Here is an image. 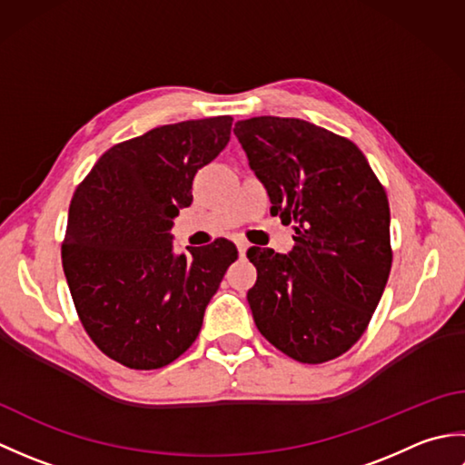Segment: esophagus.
<instances>
[{
	"label": "esophagus",
	"instance_id": "34e87169",
	"mask_svg": "<svg viewBox=\"0 0 465 465\" xmlns=\"http://www.w3.org/2000/svg\"><path fill=\"white\" fill-rule=\"evenodd\" d=\"M250 250V243L248 242H238V252H240V255H242V258H243V255H245V252H248Z\"/></svg>",
	"mask_w": 465,
	"mask_h": 465
}]
</instances>
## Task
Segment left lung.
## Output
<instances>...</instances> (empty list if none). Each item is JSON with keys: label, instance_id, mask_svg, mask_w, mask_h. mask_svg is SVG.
Returning a JSON list of instances; mask_svg holds the SVG:
<instances>
[{"label": "left lung", "instance_id": "obj_1", "mask_svg": "<svg viewBox=\"0 0 465 465\" xmlns=\"http://www.w3.org/2000/svg\"><path fill=\"white\" fill-rule=\"evenodd\" d=\"M272 213L293 223V250L250 248L253 322L280 351L323 363L361 338L391 270L390 203L353 142L295 117L235 124Z\"/></svg>", "mask_w": 465, "mask_h": 465}]
</instances>
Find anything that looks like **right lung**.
<instances>
[{
    "label": "right lung",
    "mask_w": 465,
    "mask_h": 465,
    "mask_svg": "<svg viewBox=\"0 0 465 465\" xmlns=\"http://www.w3.org/2000/svg\"><path fill=\"white\" fill-rule=\"evenodd\" d=\"M232 117L162 125L110 147L77 185L62 245L77 315L107 358L157 370L190 348L225 270L230 240L173 252V220L197 170L230 142Z\"/></svg>",
    "instance_id": "right-lung-1"
}]
</instances>
